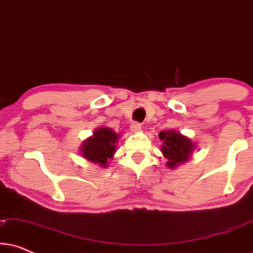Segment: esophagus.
I'll use <instances>...</instances> for the list:
<instances>
[{
    "label": "esophagus",
    "mask_w": 253,
    "mask_h": 253,
    "mask_svg": "<svg viewBox=\"0 0 253 253\" xmlns=\"http://www.w3.org/2000/svg\"><path fill=\"white\" fill-rule=\"evenodd\" d=\"M130 130L132 131V132H139V131L141 130V126L138 122H133L130 126Z\"/></svg>",
    "instance_id": "esophagus-1"
}]
</instances>
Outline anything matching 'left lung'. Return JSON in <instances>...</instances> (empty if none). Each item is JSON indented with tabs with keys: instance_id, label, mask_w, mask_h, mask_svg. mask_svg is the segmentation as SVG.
<instances>
[{
	"instance_id": "obj_1",
	"label": "left lung",
	"mask_w": 253,
	"mask_h": 253,
	"mask_svg": "<svg viewBox=\"0 0 253 253\" xmlns=\"http://www.w3.org/2000/svg\"><path fill=\"white\" fill-rule=\"evenodd\" d=\"M159 138L164 141L161 146V152L167 159V167L174 169L178 165L184 164L191 157V153L196 146L188 137L183 136L175 130L161 131Z\"/></svg>"
}]
</instances>
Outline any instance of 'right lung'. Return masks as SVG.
Wrapping results in <instances>:
<instances>
[{
  "mask_svg": "<svg viewBox=\"0 0 253 253\" xmlns=\"http://www.w3.org/2000/svg\"><path fill=\"white\" fill-rule=\"evenodd\" d=\"M119 134L110 127H99L94 130L93 136L86 139L82 145V155L88 161L106 168L108 160L113 158L116 151Z\"/></svg>",
  "mask_w": 253,
  "mask_h": 253,
  "instance_id": "obj_1",
  "label": "right lung"
}]
</instances>
